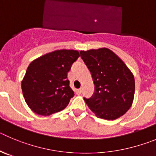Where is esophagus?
<instances>
[{
	"label": "esophagus",
	"instance_id": "esophagus-1",
	"mask_svg": "<svg viewBox=\"0 0 156 156\" xmlns=\"http://www.w3.org/2000/svg\"><path fill=\"white\" fill-rule=\"evenodd\" d=\"M76 94H80L81 93H82V90L81 89L76 90Z\"/></svg>",
	"mask_w": 156,
	"mask_h": 156
}]
</instances>
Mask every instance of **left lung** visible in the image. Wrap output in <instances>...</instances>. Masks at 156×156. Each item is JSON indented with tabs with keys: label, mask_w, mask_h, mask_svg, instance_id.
I'll use <instances>...</instances> for the list:
<instances>
[{
	"label": "left lung",
	"mask_w": 156,
	"mask_h": 156,
	"mask_svg": "<svg viewBox=\"0 0 156 156\" xmlns=\"http://www.w3.org/2000/svg\"><path fill=\"white\" fill-rule=\"evenodd\" d=\"M80 56L92 75L94 95L84 98L98 118L115 120L123 116L132 105L135 78L121 58L107 48L80 51Z\"/></svg>",
	"instance_id": "8db88e82"
}]
</instances>
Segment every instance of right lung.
Here are the masks:
<instances>
[{
	"label": "right lung",
	"instance_id": "add662e5",
	"mask_svg": "<svg viewBox=\"0 0 156 156\" xmlns=\"http://www.w3.org/2000/svg\"><path fill=\"white\" fill-rule=\"evenodd\" d=\"M79 56L77 50H55L29 64L21 81V90L31 111L48 116L66 108L74 96L67 74Z\"/></svg>",
	"mask_w": 156,
	"mask_h": 156
}]
</instances>
